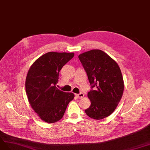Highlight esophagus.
<instances>
[{
	"label": "esophagus",
	"instance_id": "obj_1",
	"mask_svg": "<svg viewBox=\"0 0 150 150\" xmlns=\"http://www.w3.org/2000/svg\"><path fill=\"white\" fill-rule=\"evenodd\" d=\"M76 96H77V97H78V98H83V97H84V94H83V93H78V94H76Z\"/></svg>",
	"mask_w": 150,
	"mask_h": 150
}]
</instances>
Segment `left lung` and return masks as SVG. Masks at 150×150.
Segmentation results:
<instances>
[{
    "label": "left lung",
    "mask_w": 150,
    "mask_h": 150,
    "mask_svg": "<svg viewBox=\"0 0 150 150\" xmlns=\"http://www.w3.org/2000/svg\"><path fill=\"white\" fill-rule=\"evenodd\" d=\"M78 57L91 85L88 93L91 105L85 110L86 114L96 120L108 117L122 97L124 84L121 70L112 58L100 50L88 51Z\"/></svg>",
    "instance_id": "left-lung-1"
}]
</instances>
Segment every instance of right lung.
Wrapping results in <instances>:
<instances>
[{"mask_svg": "<svg viewBox=\"0 0 150 150\" xmlns=\"http://www.w3.org/2000/svg\"><path fill=\"white\" fill-rule=\"evenodd\" d=\"M74 56L73 53L48 52L40 57L28 70L25 90L31 107L43 121L52 123L63 117L72 93L58 89L59 72Z\"/></svg>", "mask_w": 150, "mask_h": 150, "instance_id": "add662e5", "label": "right lung"}]
</instances>
